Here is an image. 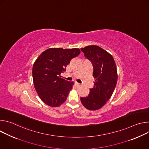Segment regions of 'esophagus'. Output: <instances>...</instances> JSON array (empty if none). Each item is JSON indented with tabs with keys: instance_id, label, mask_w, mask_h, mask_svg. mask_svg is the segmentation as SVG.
<instances>
[{
	"instance_id": "34e87169",
	"label": "esophagus",
	"mask_w": 149,
	"mask_h": 149,
	"mask_svg": "<svg viewBox=\"0 0 149 149\" xmlns=\"http://www.w3.org/2000/svg\"><path fill=\"white\" fill-rule=\"evenodd\" d=\"M75 86H76L77 87H78V86H80V84L78 83V82H75Z\"/></svg>"
}]
</instances>
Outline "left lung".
<instances>
[{
  "mask_svg": "<svg viewBox=\"0 0 149 149\" xmlns=\"http://www.w3.org/2000/svg\"><path fill=\"white\" fill-rule=\"evenodd\" d=\"M81 51L91 62L95 79L88 95L81 97V101L88 110H97L103 107L114 91L117 82L116 65L112 55L98 46H87Z\"/></svg>",
  "mask_w": 149,
  "mask_h": 149,
  "instance_id": "obj_1",
  "label": "left lung"
}]
</instances>
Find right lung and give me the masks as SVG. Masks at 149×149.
<instances>
[{
  "instance_id": "1",
  "label": "right lung",
  "mask_w": 149,
  "mask_h": 149,
  "mask_svg": "<svg viewBox=\"0 0 149 149\" xmlns=\"http://www.w3.org/2000/svg\"><path fill=\"white\" fill-rule=\"evenodd\" d=\"M81 51L78 48H51L42 52L32 68L35 88L44 103L50 107H59L64 102L74 82L61 78V74L66 71L71 60Z\"/></svg>"
}]
</instances>
